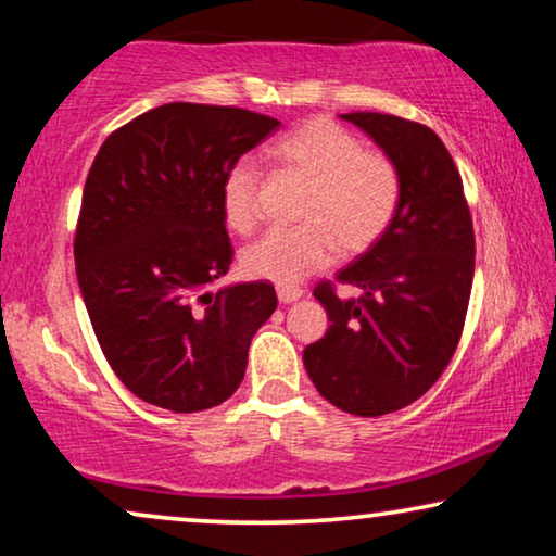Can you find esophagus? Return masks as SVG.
I'll use <instances>...</instances> for the list:
<instances>
[{"mask_svg":"<svg viewBox=\"0 0 556 556\" xmlns=\"http://www.w3.org/2000/svg\"><path fill=\"white\" fill-rule=\"evenodd\" d=\"M303 295L301 288H278V301L280 303H295Z\"/></svg>","mask_w":556,"mask_h":556,"instance_id":"esophagus-1","label":"esophagus"}]
</instances>
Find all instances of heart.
<instances>
[{
    "instance_id": "b5f03b06",
    "label": "heart",
    "mask_w": 556,
    "mask_h": 556,
    "mask_svg": "<svg viewBox=\"0 0 556 556\" xmlns=\"http://www.w3.org/2000/svg\"><path fill=\"white\" fill-rule=\"evenodd\" d=\"M286 174L306 181L293 230H273L242 250L240 265L250 278L295 288L326 268L341 250L356 255L375 245L390 227L400 204V172L379 151L329 118H311L280 136L268 149ZM261 174L250 162L225 172L219 187L223 217L245 235L257 223Z\"/></svg>"
}]
</instances>
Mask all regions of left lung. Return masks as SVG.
I'll use <instances>...</instances> for the list:
<instances>
[{
  "label": "left lung",
  "instance_id": "8db88e82",
  "mask_svg": "<svg viewBox=\"0 0 556 556\" xmlns=\"http://www.w3.org/2000/svg\"><path fill=\"white\" fill-rule=\"evenodd\" d=\"M400 172V204L382 238L337 273L359 299L314 291L331 326L303 349L311 382L333 407L379 417L422 397L458 346L476 268L473 223L445 143L384 113H341Z\"/></svg>",
  "mask_w": 556,
  "mask_h": 556
}]
</instances>
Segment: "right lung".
<instances>
[{
  "label": "right lung",
  "mask_w": 556,
  "mask_h": 556,
  "mask_svg": "<svg viewBox=\"0 0 556 556\" xmlns=\"http://www.w3.org/2000/svg\"><path fill=\"white\" fill-rule=\"evenodd\" d=\"M280 126L242 109L166 103L103 141L75 232V270L105 359L136 397L172 413L223 405L255 331L278 306L268 280L212 291L230 270L225 172Z\"/></svg>",
  "instance_id": "obj_1"
}]
</instances>
